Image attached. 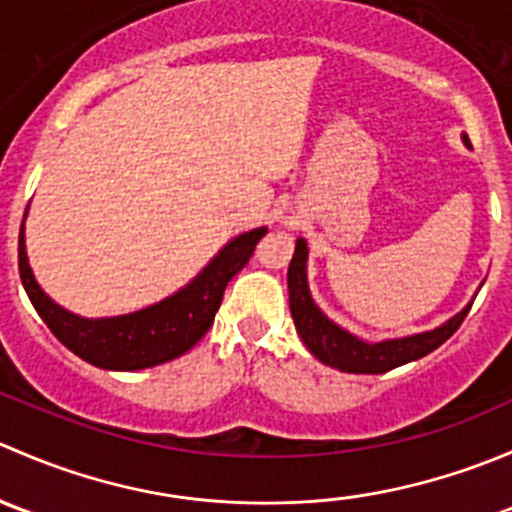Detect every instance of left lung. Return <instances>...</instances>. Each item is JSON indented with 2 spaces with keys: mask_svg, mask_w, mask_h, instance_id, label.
Masks as SVG:
<instances>
[{
  "mask_svg": "<svg viewBox=\"0 0 512 512\" xmlns=\"http://www.w3.org/2000/svg\"><path fill=\"white\" fill-rule=\"evenodd\" d=\"M289 285V309H292L294 327H297L299 337H302L304 347L317 356L322 364L334 366L339 371H349V374H384V371L396 369L401 364L421 359V356L431 354L433 349L441 347L446 339L456 334L461 327L466 314L471 312L468 304L463 312L448 319L443 327L433 329V332L414 334V337L404 339H389L381 344H366L356 339L354 334L344 332L334 322H329L317 304L312 302V294L307 287V242L297 240L294 247V257L289 262L287 272Z\"/></svg>",
  "mask_w": 512,
  "mask_h": 512,
  "instance_id": "obj_1",
  "label": "left lung"
}]
</instances>
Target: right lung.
Masks as SVG:
<instances>
[{"label":"right lung","instance_id":"right-lung-1","mask_svg":"<svg viewBox=\"0 0 512 512\" xmlns=\"http://www.w3.org/2000/svg\"><path fill=\"white\" fill-rule=\"evenodd\" d=\"M265 235L267 227H257L235 237L188 287L126 317L81 319L51 302L29 270L24 225L19 232V275L39 317L66 349L101 369L136 371L178 359L205 337L213 327L227 282L250 262Z\"/></svg>","mask_w":512,"mask_h":512}]
</instances>
